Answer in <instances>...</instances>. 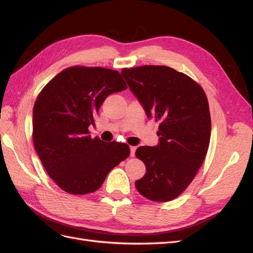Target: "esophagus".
Returning <instances> with one entry per match:
<instances>
[{"label": "esophagus", "mask_w": 253, "mask_h": 253, "mask_svg": "<svg viewBox=\"0 0 253 253\" xmlns=\"http://www.w3.org/2000/svg\"><path fill=\"white\" fill-rule=\"evenodd\" d=\"M129 150H131V156H132V157H134V156H135L136 147H131V148H129Z\"/></svg>", "instance_id": "obj_1"}]
</instances>
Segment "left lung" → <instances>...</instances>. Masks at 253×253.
<instances>
[{"mask_svg": "<svg viewBox=\"0 0 253 253\" xmlns=\"http://www.w3.org/2000/svg\"><path fill=\"white\" fill-rule=\"evenodd\" d=\"M121 74L148 117L160 122L157 147L136 150L147 168L136 189L153 202L172 201L194 179L207 155L211 135L208 99L200 84L169 66L122 68Z\"/></svg>", "mask_w": 253, "mask_h": 253, "instance_id": "8db88e82", "label": "left lung"}]
</instances>
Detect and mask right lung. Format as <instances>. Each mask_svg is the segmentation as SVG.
Returning a JSON list of instances; mask_svg holds the SVG:
<instances>
[{"label": "right lung", "instance_id": "right-lung-1", "mask_svg": "<svg viewBox=\"0 0 253 253\" xmlns=\"http://www.w3.org/2000/svg\"><path fill=\"white\" fill-rule=\"evenodd\" d=\"M126 88L117 71L76 65L56 75L38 95L34 145L44 169L65 192H95L113 168L128 157L126 143H108L88 135L105 98Z\"/></svg>", "mask_w": 253, "mask_h": 253}]
</instances>
